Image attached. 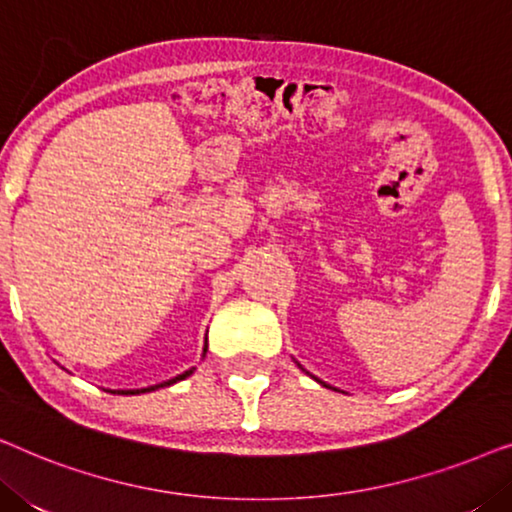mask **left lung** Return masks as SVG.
I'll return each instance as SVG.
<instances>
[{
  "label": "left lung",
  "mask_w": 512,
  "mask_h": 512,
  "mask_svg": "<svg viewBox=\"0 0 512 512\" xmlns=\"http://www.w3.org/2000/svg\"><path fill=\"white\" fill-rule=\"evenodd\" d=\"M317 382H321V380H317ZM321 384H324V382H321ZM324 387H326V384H324Z\"/></svg>",
  "instance_id": "8db88e82"
}]
</instances>
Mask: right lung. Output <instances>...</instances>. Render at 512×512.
<instances>
[{"label":"right lung","instance_id":"obj_1","mask_svg":"<svg viewBox=\"0 0 512 512\" xmlns=\"http://www.w3.org/2000/svg\"><path fill=\"white\" fill-rule=\"evenodd\" d=\"M202 354H207V345H205V352H202ZM193 370H195V368L186 370V373H181V375H177V377H172V380H167V382H163V384H156V387H146V389H128V391H111V394H146V391H156L158 387H170V384L179 382V380H186L188 375H193Z\"/></svg>","mask_w":512,"mask_h":512}]
</instances>
